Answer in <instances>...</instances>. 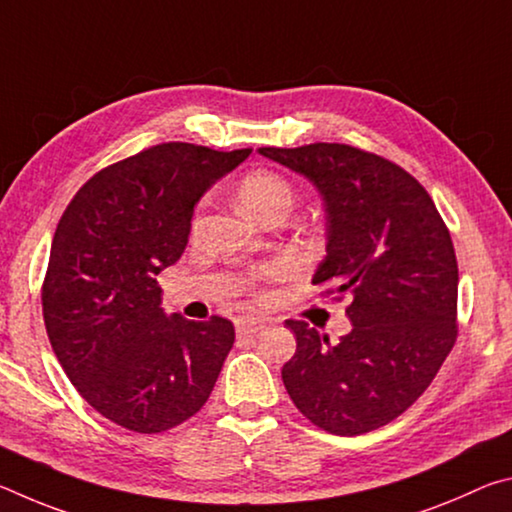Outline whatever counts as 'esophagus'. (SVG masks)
I'll return each instance as SVG.
<instances>
[{
    "mask_svg": "<svg viewBox=\"0 0 512 512\" xmlns=\"http://www.w3.org/2000/svg\"><path fill=\"white\" fill-rule=\"evenodd\" d=\"M268 323L266 318H257V316H241L237 318V332L239 334H255Z\"/></svg>",
    "mask_w": 512,
    "mask_h": 512,
    "instance_id": "34e87169",
    "label": "esophagus"
}]
</instances>
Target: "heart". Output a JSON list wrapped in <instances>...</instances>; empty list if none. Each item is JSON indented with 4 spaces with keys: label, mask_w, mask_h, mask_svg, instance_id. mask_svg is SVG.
Wrapping results in <instances>:
<instances>
[{
    "label": "heart",
    "mask_w": 512,
    "mask_h": 512,
    "mask_svg": "<svg viewBox=\"0 0 512 512\" xmlns=\"http://www.w3.org/2000/svg\"><path fill=\"white\" fill-rule=\"evenodd\" d=\"M239 198L248 212L266 219L273 212H289L296 201V189L287 178L275 171H253L241 180ZM266 275H277L280 268H266Z\"/></svg>",
    "instance_id": "obj_1"
}]
</instances>
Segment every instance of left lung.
Returning <instances> with one entry per match:
<instances>
[{
    "label": "left lung",
    "instance_id": "1",
    "mask_svg": "<svg viewBox=\"0 0 512 512\" xmlns=\"http://www.w3.org/2000/svg\"><path fill=\"white\" fill-rule=\"evenodd\" d=\"M259 153L305 176L323 196L327 255L314 284L345 309L352 329L329 343L287 320L296 354L282 381L316 427L359 436L402 415L456 341L458 264L445 221L418 180L395 162L348 144Z\"/></svg>",
    "mask_w": 512,
    "mask_h": 512
}]
</instances>
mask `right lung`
<instances>
[{"instance_id": "obj_1", "label": "right lung", "mask_w": 512, "mask_h": 512, "mask_svg": "<svg viewBox=\"0 0 512 512\" xmlns=\"http://www.w3.org/2000/svg\"><path fill=\"white\" fill-rule=\"evenodd\" d=\"M250 151L151 146L94 173L60 216L42 284L45 327L76 391L119 427L173 429L212 393L235 327L164 314L155 275L185 253L201 196Z\"/></svg>"}]
</instances>
